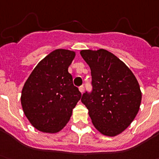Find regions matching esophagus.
<instances>
[{
  "mask_svg": "<svg viewBox=\"0 0 159 159\" xmlns=\"http://www.w3.org/2000/svg\"><path fill=\"white\" fill-rule=\"evenodd\" d=\"M79 91H80V92H81V93H83V92H84V86H83V85H81V86H80V87H79Z\"/></svg>",
  "mask_w": 159,
  "mask_h": 159,
  "instance_id": "esophagus-1",
  "label": "esophagus"
}]
</instances>
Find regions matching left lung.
<instances>
[{
	"mask_svg": "<svg viewBox=\"0 0 159 159\" xmlns=\"http://www.w3.org/2000/svg\"><path fill=\"white\" fill-rule=\"evenodd\" d=\"M89 65L93 90L81 98L94 127L109 137L118 135L130 125L142 101L135 76L126 65L106 49L80 52Z\"/></svg>",
	"mask_w": 159,
	"mask_h": 159,
	"instance_id": "obj_1",
	"label": "left lung"
}]
</instances>
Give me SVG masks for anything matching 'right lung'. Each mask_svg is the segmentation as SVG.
Segmentation results:
<instances>
[{"instance_id":"1","label":"right lung","mask_w":159,"mask_h":159,"mask_svg":"<svg viewBox=\"0 0 159 159\" xmlns=\"http://www.w3.org/2000/svg\"><path fill=\"white\" fill-rule=\"evenodd\" d=\"M75 55L68 49L53 50L37 65L23 86L20 102L25 115L41 132L62 129L81 99L68 72Z\"/></svg>"}]
</instances>
